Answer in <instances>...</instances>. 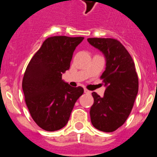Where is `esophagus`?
<instances>
[{
  "instance_id": "1",
  "label": "esophagus",
  "mask_w": 157,
  "mask_h": 157,
  "mask_svg": "<svg viewBox=\"0 0 157 157\" xmlns=\"http://www.w3.org/2000/svg\"><path fill=\"white\" fill-rule=\"evenodd\" d=\"M84 93H86V94H91V92H90V91H88V89H86V88H84Z\"/></svg>"
}]
</instances>
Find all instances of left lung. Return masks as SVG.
I'll return each mask as SVG.
<instances>
[{
	"instance_id": "obj_1",
	"label": "left lung",
	"mask_w": 157,
	"mask_h": 157,
	"mask_svg": "<svg viewBox=\"0 0 157 157\" xmlns=\"http://www.w3.org/2000/svg\"><path fill=\"white\" fill-rule=\"evenodd\" d=\"M88 42L104 54L106 69L100 78L106 86L100 97L92 92L91 122L100 131L113 132L122 126L131 112L138 92V77L133 58L114 39L89 38Z\"/></svg>"
}]
</instances>
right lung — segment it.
<instances>
[{
	"label": "right lung",
	"mask_w": 157,
	"mask_h": 157,
	"mask_svg": "<svg viewBox=\"0 0 157 157\" xmlns=\"http://www.w3.org/2000/svg\"><path fill=\"white\" fill-rule=\"evenodd\" d=\"M84 37L46 39L26 69L22 82L31 116L40 128L55 131L67 124L75 103L84 93L62 79L70 67L75 49Z\"/></svg>",
	"instance_id": "1"
}]
</instances>
